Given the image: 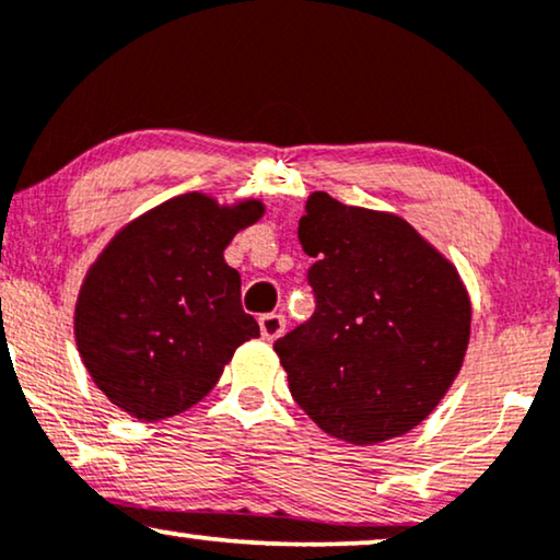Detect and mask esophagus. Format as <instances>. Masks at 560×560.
<instances>
[{
	"label": "esophagus",
	"mask_w": 560,
	"mask_h": 560,
	"mask_svg": "<svg viewBox=\"0 0 560 560\" xmlns=\"http://www.w3.org/2000/svg\"><path fill=\"white\" fill-rule=\"evenodd\" d=\"M258 325H260V335H264V340H276V338H281V332H284V327H287V319L281 317V315H264L258 319Z\"/></svg>",
	"instance_id": "esophagus-1"
}]
</instances>
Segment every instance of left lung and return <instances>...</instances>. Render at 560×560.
Here are the masks:
<instances>
[{
    "instance_id": "left-lung-1",
    "label": "left lung",
    "mask_w": 560,
    "mask_h": 560,
    "mask_svg": "<svg viewBox=\"0 0 560 560\" xmlns=\"http://www.w3.org/2000/svg\"><path fill=\"white\" fill-rule=\"evenodd\" d=\"M300 243L317 310L273 342L289 392L327 435L353 445L417 428L460 374L471 296L453 260L394 212L312 191Z\"/></svg>"
}]
</instances>
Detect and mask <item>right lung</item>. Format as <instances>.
I'll return each instance as SVG.
<instances>
[{
    "mask_svg": "<svg viewBox=\"0 0 560 560\" xmlns=\"http://www.w3.org/2000/svg\"><path fill=\"white\" fill-rule=\"evenodd\" d=\"M264 212L256 197L220 205L189 191L112 235L73 307L79 355L112 405L140 422L184 412L212 392L235 350L258 338L225 248Z\"/></svg>",
    "mask_w": 560,
    "mask_h": 560,
    "instance_id": "add662e5",
    "label": "right lung"
}]
</instances>
